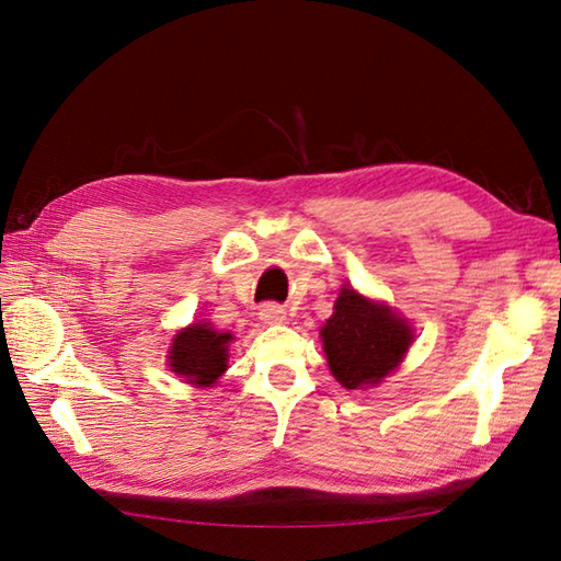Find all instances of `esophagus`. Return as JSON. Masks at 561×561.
<instances>
[{
    "instance_id": "obj_1",
    "label": "esophagus",
    "mask_w": 561,
    "mask_h": 561,
    "mask_svg": "<svg viewBox=\"0 0 561 561\" xmlns=\"http://www.w3.org/2000/svg\"><path fill=\"white\" fill-rule=\"evenodd\" d=\"M259 317L264 324H280V322H285V310L276 302H266L264 307H261Z\"/></svg>"
}]
</instances>
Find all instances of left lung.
I'll use <instances>...</instances> for the list:
<instances>
[{"mask_svg": "<svg viewBox=\"0 0 561 561\" xmlns=\"http://www.w3.org/2000/svg\"><path fill=\"white\" fill-rule=\"evenodd\" d=\"M331 375L346 390L375 387L404 360L414 329L392 307L344 285L322 331Z\"/></svg>", "mask_w": 561, "mask_h": 561, "instance_id": "obj_1", "label": "left lung"}]
</instances>
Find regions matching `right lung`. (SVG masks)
<instances>
[{
  "mask_svg": "<svg viewBox=\"0 0 561 561\" xmlns=\"http://www.w3.org/2000/svg\"><path fill=\"white\" fill-rule=\"evenodd\" d=\"M227 331L213 329L210 322H196L181 329L169 346V368L193 387H213L227 370L230 341Z\"/></svg>",
  "mask_w": 561,
  "mask_h": 561,
  "instance_id": "right-lung-1",
  "label": "right lung"
}]
</instances>
